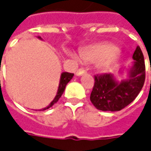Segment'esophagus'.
<instances>
[{
    "instance_id": "34e87169",
    "label": "esophagus",
    "mask_w": 151,
    "mask_h": 151,
    "mask_svg": "<svg viewBox=\"0 0 151 151\" xmlns=\"http://www.w3.org/2000/svg\"><path fill=\"white\" fill-rule=\"evenodd\" d=\"M85 73H86V71H85L84 69H83V68H80V69H78V70L77 71V73H76V75L82 76V75H83V74H85Z\"/></svg>"
}]
</instances>
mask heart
I'll return each mask as SVG.
<instances>
[{
	"label": "heart",
	"instance_id": "heart-1",
	"mask_svg": "<svg viewBox=\"0 0 151 151\" xmlns=\"http://www.w3.org/2000/svg\"><path fill=\"white\" fill-rule=\"evenodd\" d=\"M68 53L73 58H78L73 53L70 51ZM118 53L117 47L107 43H101L84 47L80 51L78 58L83 63H96V67L99 71L106 72L116 64Z\"/></svg>",
	"mask_w": 151,
	"mask_h": 151
}]
</instances>
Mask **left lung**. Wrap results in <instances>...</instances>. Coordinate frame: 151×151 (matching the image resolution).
<instances>
[{"label":"left lung","mask_w":151,"mask_h":151,"mask_svg":"<svg viewBox=\"0 0 151 151\" xmlns=\"http://www.w3.org/2000/svg\"><path fill=\"white\" fill-rule=\"evenodd\" d=\"M133 62L128 68H122L119 73L126 79L118 81L112 73L95 76V83L90 100L98 110L117 111L135 100L142 88L145 78L144 56L140 46L136 47L132 56Z\"/></svg>","instance_id":"8db88e82"}]
</instances>
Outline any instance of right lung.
I'll return each instance as SVG.
<instances>
[{"label": "right lung", "mask_w": 151, "mask_h": 151, "mask_svg": "<svg viewBox=\"0 0 151 151\" xmlns=\"http://www.w3.org/2000/svg\"><path fill=\"white\" fill-rule=\"evenodd\" d=\"M38 39H40V40H42V38L40 36L37 37ZM73 73H67V72H63L61 73V76H60V80H59V84H58V91H57V94H56V96L54 98V100L50 102V104L49 106H47L45 108H43V109H40V111H45L46 109H49L50 108L51 106L53 105H54L57 101H58V99L61 97L62 96V94L64 92V90H65V88H66V85L68 84V83L70 81V80L73 78Z\"/></svg>", "instance_id": "obj_1"}]
</instances>
